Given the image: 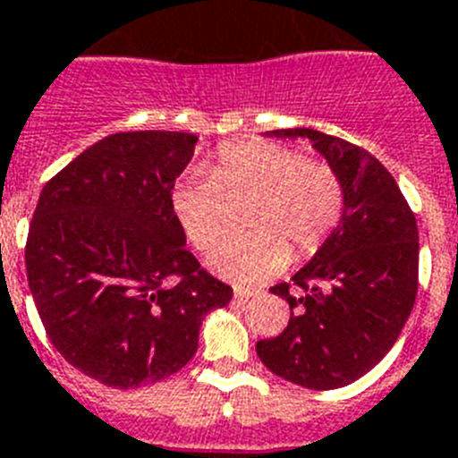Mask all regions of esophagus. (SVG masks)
Here are the masks:
<instances>
[{
	"mask_svg": "<svg viewBox=\"0 0 458 458\" xmlns=\"http://www.w3.org/2000/svg\"><path fill=\"white\" fill-rule=\"evenodd\" d=\"M258 295V288H249V285H234V297L237 300H249V297Z\"/></svg>",
	"mask_w": 458,
	"mask_h": 458,
	"instance_id": "34e87169",
	"label": "esophagus"
}]
</instances>
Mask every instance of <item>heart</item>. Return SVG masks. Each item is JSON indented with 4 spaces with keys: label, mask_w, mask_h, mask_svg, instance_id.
I'll use <instances>...</instances> for the list:
<instances>
[{
    "label": "heart",
    "mask_w": 458,
    "mask_h": 458,
    "mask_svg": "<svg viewBox=\"0 0 458 458\" xmlns=\"http://www.w3.org/2000/svg\"><path fill=\"white\" fill-rule=\"evenodd\" d=\"M251 196L242 234L225 237L209 265L234 281H262L281 272L290 256L309 258L336 230L345 207L339 173L323 158H304L272 140L230 142L209 173L198 170L173 191V209L198 251H207L228 224L225 200Z\"/></svg>",
    "instance_id": "b5f03b06"
}]
</instances>
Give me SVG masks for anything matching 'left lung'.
<instances>
[{
	"label": "left lung",
	"instance_id": "left-lung-1",
	"mask_svg": "<svg viewBox=\"0 0 458 458\" xmlns=\"http://www.w3.org/2000/svg\"><path fill=\"white\" fill-rule=\"evenodd\" d=\"M269 135L309 138L339 173L345 207L341 224L293 284L269 288L293 313L278 336L258 341L256 352L290 383L345 387L387 355L411 316L420 269L415 214L383 163L357 145L313 129Z\"/></svg>",
	"mask_w": 458,
	"mask_h": 458
}]
</instances>
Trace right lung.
I'll list each match as a JSON object with an SVG mask.
<instances>
[{
  "mask_svg": "<svg viewBox=\"0 0 458 458\" xmlns=\"http://www.w3.org/2000/svg\"><path fill=\"white\" fill-rule=\"evenodd\" d=\"M196 142L180 131L108 135L59 170L34 209L25 265L47 339L108 387L180 371L202 318L233 300L186 251L173 209Z\"/></svg>",
  "mask_w": 458,
  "mask_h": 458,
  "instance_id": "1",
  "label": "right lung"
}]
</instances>
